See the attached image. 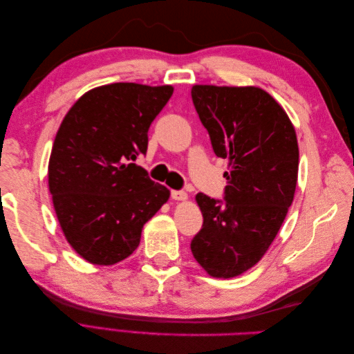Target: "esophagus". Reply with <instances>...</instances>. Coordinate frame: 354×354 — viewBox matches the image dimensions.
Segmentation results:
<instances>
[{"instance_id": "esophagus-1", "label": "esophagus", "mask_w": 354, "mask_h": 354, "mask_svg": "<svg viewBox=\"0 0 354 354\" xmlns=\"http://www.w3.org/2000/svg\"><path fill=\"white\" fill-rule=\"evenodd\" d=\"M171 198L176 201H185L187 199V194L183 190H171Z\"/></svg>"}]
</instances>
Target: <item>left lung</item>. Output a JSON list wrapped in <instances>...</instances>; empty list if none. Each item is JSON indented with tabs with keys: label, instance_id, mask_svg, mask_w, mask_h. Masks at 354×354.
Here are the masks:
<instances>
[{
	"label": "left lung",
	"instance_id": "left-lung-1",
	"mask_svg": "<svg viewBox=\"0 0 354 354\" xmlns=\"http://www.w3.org/2000/svg\"><path fill=\"white\" fill-rule=\"evenodd\" d=\"M192 100L229 171L223 199L196 195L203 224L190 250L211 276L226 279L259 263L282 226L297 186V136L261 88L195 85Z\"/></svg>",
	"mask_w": 354,
	"mask_h": 354
}]
</instances>
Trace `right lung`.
I'll return each mask as SVG.
<instances>
[{"mask_svg":"<svg viewBox=\"0 0 354 354\" xmlns=\"http://www.w3.org/2000/svg\"><path fill=\"white\" fill-rule=\"evenodd\" d=\"M173 87L116 82L85 93L51 149L48 187L60 227L84 260L111 266L131 255L145 223L169 198L134 160Z\"/></svg>","mask_w":354,"mask_h":354,"instance_id":"right-lung-1","label":"right lung"}]
</instances>
